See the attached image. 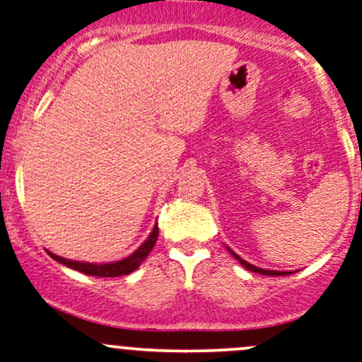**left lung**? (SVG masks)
Wrapping results in <instances>:
<instances>
[{
	"mask_svg": "<svg viewBox=\"0 0 362 362\" xmlns=\"http://www.w3.org/2000/svg\"><path fill=\"white\" fill-rule=\"evenodd\" d=\"M230 251V255L232 257L235 258V260L239 262V264L243 265V267L245 269H248V271H251V272H257V274H264V276H284V274H288V272H279V271H267V269H260V267H255V265H251V264H248V262L246 260H243L241 257H239V255H235L234 251H232L230 248H227Z\"/></svg>",
	"mask_w": 362,
	"mask_h": 362,
	"instance_id": "obj_1",
	"label": "left lung"
}]
</instances>
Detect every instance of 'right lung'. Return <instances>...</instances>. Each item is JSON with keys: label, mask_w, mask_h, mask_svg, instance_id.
<instances>
[{"label": "right lung", "mask_w": 362, "mask_h": 362, "mask_svg": "<svg viewBox=\"0 0 362 362\" xmlns=\"http://www.w3.org/2000/svg\"><path fill=\"white\" fill-rule=\"evenodd\" d=\"M158 223L154 226V229L149 234V238L139 246L130 257L123 258V260H117V262H109V264H90V262H76V260H67V258L59 257V255L52 253L48 251V255L57 260L59 264L67 265L69 269H74V271H79L83 274H88V276H97V277H117V276H124V274H130L135 271V269L140 267L144 260L147 258V255L151 253V250L154 248L156 241H158Z\"/></svg>", "instance_id": "obj_1"}]
</instances>
